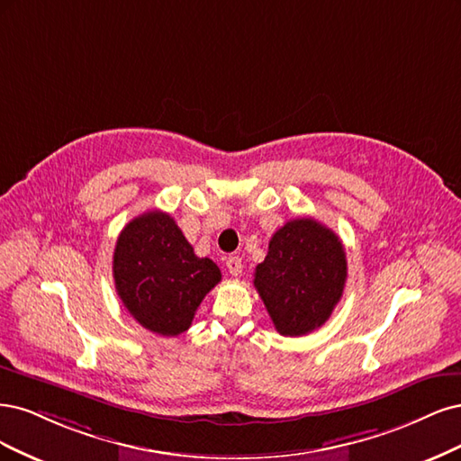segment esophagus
Here are the masks:
<instances>
[{"instance_id": "1", "label": "esophagus", "mask_w": 461, "mask_h": 461, "mask_svg": "<svg viewBox=\"0 0 461 461\" xmlns=\"http://www.w3.org/2000/svg\"><path fill=\"white\" fill-rule=\"evenodd\" d=\"M226 266H228V272L231 274V276H241V272H243V262H241V258L240 257H230L228 260H226Z\"/></svg>"}]
</instances>
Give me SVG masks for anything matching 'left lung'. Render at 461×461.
I'll use <instances>...</instances> for the list:
<instances>
[{
    "label": "left lung",
    "mask_w": 461,
    "mask_h": 461,
    "mask_svg": "<svg viewBox=\"0 0 461 461\" xmlns=\"http://www.w3.org/2000/svg\"><path fill=\"white\" fill-rule=\"evenodd\" d=\"M345 281L343 243L314 218H294L281 226L255 270V287L274 328L285 337L321 328L343 296Z\"/></svg>",
    "instance_id": "1"
}]
</instances>
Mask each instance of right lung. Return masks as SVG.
Returning a JSON list of instances; mask_svg holds the SVG:
<instances>
[{
	"mask_svg": "<svg viewBox=\"0 0 461 461\" xmlns=\"http://www.w3.org/2000/svg\"><path fill=\"white\" fill-rule=\"evenodd\" d=\"M113 277L133 320L157 335L176 337L189 330L221 274L211 258L193 252L170 214L149 211L118 235Z\"/></svg>",
	"mask_w": 461,
	"mask_h": 461,
	"instance_id": "right-lung-1",
	"label": "right lung"
}]
</instances>
